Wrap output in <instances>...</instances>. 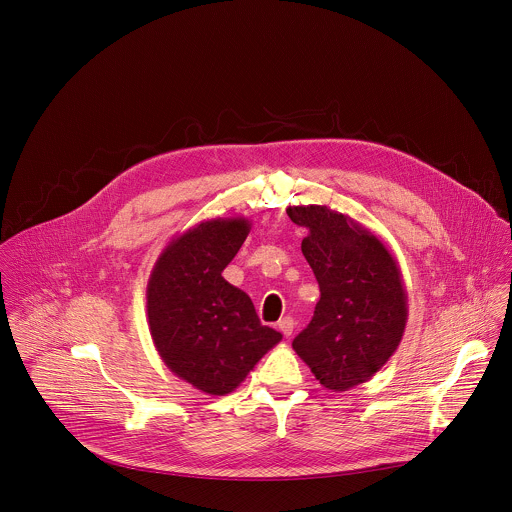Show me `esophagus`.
<instances>
[{"label":"esophagus","mask_w":512,"mask_h":512,"mask_svg":"<svg viewBox=\"0 0 512 512\" xmlns=\"http://www.w3.org/2000/svg\"><path fill=\"white\" fill-rule=\"evenodd\" d=\"M279 330L283 332L284 338H290L294 332V320L290 316H284L283 320L279 322Z\"/></svg>","instance_id":"obj_1"}]
</instances>
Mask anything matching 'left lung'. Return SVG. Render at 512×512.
<instances>
[{"label": "left lung", "mask_w": 512, "mask_h": 512, "mask_svg": "<svg viewBox=\"0 0 512 512\" xmlns=\"http://www.w3.org/2000/svg\"><path fill=\"white\" fill-rule=\"evenodd\" d=\"M308 229L302 253L320 286L310 324L292 349L330 391L369 381L397 351L408 320V296L397 259L353 218L328 206H288Z\"/></svg>", "instance_id": "obj_1"}]
</instances>
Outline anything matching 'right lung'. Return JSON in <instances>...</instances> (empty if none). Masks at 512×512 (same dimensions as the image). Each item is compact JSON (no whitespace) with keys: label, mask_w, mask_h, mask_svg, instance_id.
<instances>
[{"label":"right lung","mask_w":512,"mask_h":512,"mask_svg":"<svg viewBox=\"0 0 512 512\" xmlns=\"http://www.w3.org/2000/svg\"><path fill=\"white\" fill-rule=\"evenodd\" d=\"M249 231L247 218L233 216L174 235L147 283L149 332L163 363L214 397L235 391L283 340L259 322L251 298L222 277Z\"/></svg>","instance_id":"obj_1"}]
</instances>
